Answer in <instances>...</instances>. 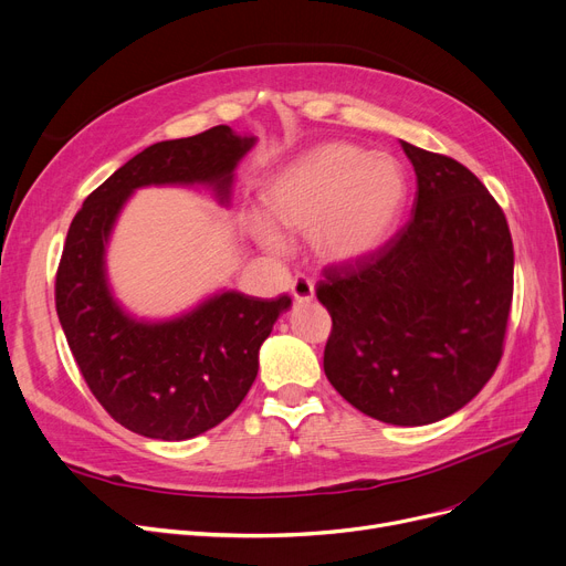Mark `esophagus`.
Segmentation results:
<instances>
[{"mask_svg":"<svg viewBox=\"0 0 566 566\" xmlns=\"http://www.w3.org/2000/svg\"><path fill=\"white\" fill-rule=\"evenodd\" d=\"M291 293L298 303H310L314 298V282L305 275H298L291 284Z\"/></svg>","mask_w":566,"mask_h":566,"instance_id":"34e87169","label":"esophagus"}]
</instances>
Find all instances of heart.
I'll return each mask as SVG.
<instances>
[{"instance_id":"obj_1","label":"heart","mask_w":566,"mask_h":566,"mask_svg":"<svg viewBox=\"0 0 566 566\" xmlns=\"http://www.w3.org/2000/svg\"><path fill=\"white\" fill-rule=\"evenodd\" d=\"M406 201V174L385 154L333 142L291 163L263 192L265 213L291 235H312L325 261H355L374 252L395 227ZM254 233L268 250H282L265 222Z\"/></svg>"}]
</instances>
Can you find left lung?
I'll return each instance as SVG.
<instances>
[{"label": "left lung", "mask_w": 566, "mask_h": 566, "mask_svg": "<svg viewBox=\"0 0 566 566\" xmlns=\"http://www.w3.org/2000/svg\"><path fill=\"white\" fill-rule=\"evenodd\" d=\"M418 176L412 218L316 286L333 331L323 369L374 420L420 427L463 408L497 369L514 295L502 208L454 158L401 142Z\"/></svg>", "instance_id": "1"}]
</instances>
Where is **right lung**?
Returning <instances> with one entry per match:
<instances>
[{
  "label": "right lung",
  "mask_w": 566,
  "mask_h": 566,
  "mask_svg": "<svg viewBox=\"0 0 566 566\" xmlns=\"http://www.w3.org/2000/svg\"><path fill=\"white\" fill-rule=\"evenodd\" d=\"M252 144L254 137L229 126L158 142L118 167L71 222L56 268V314L88 390L139 436L188 440L227 420L252 388L259 348L291 298L224 291L186 316L135 321L107 289L109 231L130 192L144 186L206 184L227 201L231 171Z\"/></svg>",
  "instance_id": "right-lung-1"
}]
</instances>
